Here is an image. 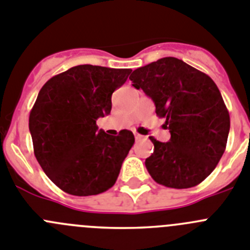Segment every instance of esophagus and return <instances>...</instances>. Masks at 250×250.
I'll list each match as a JSON object with an SVG mask.
<instances>
[{"instance_id": "obj_1", "label": "esophagus", "mask_w": 250, "mask_h": 250, "mask_svg": "<svg viewBox=\"0 0 250 250\" xmlns=\"http://www.w3.org/2000/svg\"><path fill=\"white\" fill-rule=\"evenodd\" d=\"M134 138H136V141H141V139H145V136H142V134L134 132Z\"/></svg>"}]
</instances>
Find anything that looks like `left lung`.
<instances>
[{
	"instance_id": "8db88e82",
	"label": "left lung",
	"mask_w": 250,
	"mask_h": 250,
	"mask_svg": "<svg viewBox=\"0 0 250 250\" xmlns=\"http://www.w3.org/2000/svg\"><path fill=\"white\" fill-rule=\"evenodd\" d=\"M129 80L143 89L164 118L169 142L154 145L146 159L150 177L168 188H192L217 167L226 150L230 118L217 84L209 76L174 57L139 67Z\"/></svg>"
}]
</instances>
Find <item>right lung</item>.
Instances as JSON below:
<instances>
[{"instance_id":"1","label":"right lung","mask_w":250,"mask_h":250,"mask_svg":"<svg viewBox=\"0 0 250 250\" xmlns=\"http://www.w3.org/2000/svg\"><path fill=\"white\" fill-rule=\"evenodd\" d=\"M130 69L81 64L47 81L30 113L33 152L58 188L87 197L116 183L134 143L130 130L118 136L98 130L97 120L111 113L112 93Z\"/></svg>"}]
</instances>
